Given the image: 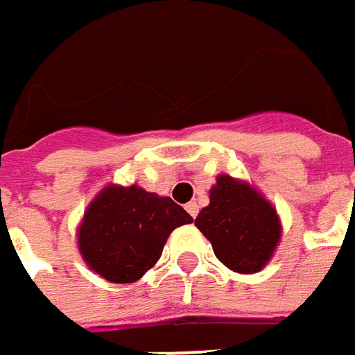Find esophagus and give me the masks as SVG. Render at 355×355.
I'll list each match as a JSON object with an SVG mask.
<instances>
[{"mask_svg":"<svg viewBox=\"0 0 355 355\" xmlns=\"http://www.w3.org/2000/svg\"><path fill=\"white\" fill-rule=\"evenodd\" d=\"M184 209L189 211V215L195 219V217H197V213H199V205H197L195 201H191V203H187V205H184Z\"/></svg>","mask_w":355,"mask_h":355,"instance_id":"obj_1","label":"esophagus"}]
</instances>
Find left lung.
Here are the masks:
<instances>
[{"mask_svg": "<svg viewBox=\"0 0 355 355\" xmlns=\"http://www.w3.org/2000/svg\"><path fill=\"white\" fill-rule=\"evenodd\" d=\"M195 225L213 245L219 262L240 274L260 272L280 242L278 213L248 182L219 175Z\"/></svg>", "mask_w": 355, "mask_h": 355, "instance_id": "left-lung-1", "label": "left lung"}]
</instances>
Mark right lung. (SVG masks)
<instances>
[{
	"label": "right lung",
	"mask_w": 355,
	"mask_h": 355,
	"mask_svg": "<svg viewBox=\"0 0 355 355\" xmlns=\"http://www.w3.org/2000/svg\"><path fill=\"white\" fill-rule=\"evenodd\" d=\"M191 221L171 197L138 184H107L85 211L79 250L87 266L105 280L136 282L158 262L171 232Z\"/></svg>",
	"instance_id": "add662e5"
}]
</instances>
